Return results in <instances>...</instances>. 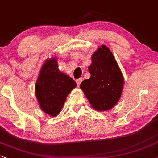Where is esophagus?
I'll return each mask as SVG.
<instances>
[{
	"mask_svg": "<svg viewBox=\"0 0 158 158\" xmlns=\"http://www.w3.org/2000/svg\"><path fill=\"white\" fill-rule=\"evenodd\" d=\"M82 80H83L82 78H80V79H78L76 81H77V86H78V87H79V86L80 85V84H81V81H82Z\"/></svg>",
	"mask_w": 158,
	"mask_h": 158,
	"instance_id": "34e87169",
	"label": "esophagus"
}]
</instances>
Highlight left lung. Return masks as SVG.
<instances>
[{
  "label": "left lung",
  "instance_id": "left-lung-1",
  "mask_svg": "<svg viewBox=\"0 0 158 158\" xmlns=\"http://www.w3.org/2000/svg\"><path fill=\"white\" fill-rule=\"evenodd\" d=\"M88 70L90 78L81 83V89L94 109L109 110L120 98L124 79L112 52L106 46L102 45L93 54Z\"/></svg>",
  "mask_w": 158,
  "mask_h": 158
}]
</instances>
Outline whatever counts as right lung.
Returning <instances> with one entry per match:
<instances>
[{
	"mask_svg": "<svg viewBox=\"0 0 158 158\" xmlns=\"http://www.w3.org/2000/svg\"><path fill=\"white\" fill-rule=\"evenodd\" d=\"M77 87L74 80L58 69L56 57L47 59L35 84V95L41 110L55 117L61 111L68 95Z\"/></svg>",
	"mask_w": 158,
	"mask_h": 158,
	"instance_id": "add662e5",
	"label": "right lung"
}]
</instances>
